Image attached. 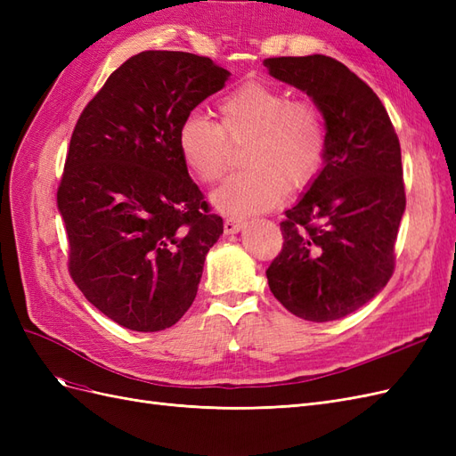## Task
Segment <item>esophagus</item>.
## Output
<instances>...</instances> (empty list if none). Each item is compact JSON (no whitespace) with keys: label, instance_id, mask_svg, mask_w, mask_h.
<instances>
[{"label":"esophagus","instance_id":"obj_1","mask_svg":"<svg viewBox=\"0 0 456 456\" xmlns=\"http://www.w3.org/2000/svg\"><path fill=\"white\" fill-rule=\"evenodd\" d=\"M247 224V220L241 216H228L224 220V232L226 233H238L240 230H243Z\"/></svg>","mask_w":456,"mask_h":456}]
</instances>
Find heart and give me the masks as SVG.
<instances>
[{
	"label": "heart",
	"mask_w": 456,
	"mask_h": 456,
	"mask_svg": "<svg viewBox=\"0 0 456 456\" xmlns=\"http://www.w3.org/2000/svg\"><path fill=\"white\" fill-rule=\"evenodd\" d=\"M218 123L188 114L176 131V148L188 171L201 183H215L228 169L232 144L247 141L243 165L213 191L215 209L243 216L272 209L287 188L308 186L320 173L327 129L322 110L310 101L262 81H247L216 101Z\"/></svg>",
	"instance_id": "heart-1"
}]
</instances>
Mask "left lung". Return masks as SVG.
Returning a JSON list of instances; mask_svg holds the SVG:
<instances>
[{
    "mask_svg": "<svg viewBox=\"0 0 456 456\" xmlns=\"http://www.w3.org/2000/svg\"><path fill=\"white\" fill-rule=\"evenodd\" d=\"M270 76L305 91L327 129L323 169L280 224L270 291L302 320L323 323L362 308L394 273L405 211L402 148L363 79L325 54L266 59Z\"/></svg>",
    "mask_w": 456,
    "mask_h": 456,
    "instance_id": "left-lung-1",
    "label": "left lung"
}]
</instances>
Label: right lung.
<instances>
[{"mask_svg": "<svg viewBox=\"0 0 456 456\" xmlns=\"http://www.w3.org/2000/svg\"><path fill=\"white\" fill-rule=\"evenodd\" d=\"M228 77L200 54L142 51L110 74L76 123L57 191L68 268L121 327L167 329L198 295L224 224L190 178L176 131Z\"/></svg>", "mask_w": 456, "mask_h": 456, "instance_id": "obj_1", "label": "right lung"}]
</instances>
